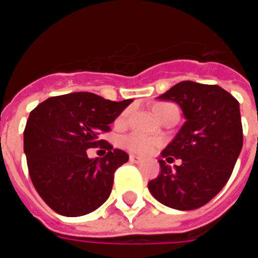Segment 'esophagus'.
<instances>
[{
  "mask_svg": "<svg viewBox=\"0 0 258 258\" xmlns=\"http://www.w3.org/2000/svg\"><path fill=\"white\" fill-rule=\"evenodd\" d=\"M130 162L137 163V164H138V163L142 162V159H141V157H138V156H135V155H130Z\"/></svg>",
  "mask_w": 258,
  "mask_h": 258,
  "instance_id": "1",
  "label": "esophagus"
}]
</instances>
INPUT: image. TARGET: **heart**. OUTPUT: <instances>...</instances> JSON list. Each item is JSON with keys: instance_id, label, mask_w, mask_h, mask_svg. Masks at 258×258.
I'll return each mask as SVG.
<instances>
[{"instance_id": "1", "label": "heart", "mask_w": 258, "mask_h": 258, "mask_svg": "<svg viewBox=\"0 0 258 258\" xmlns=\"http://www.w3.org/2000/svg\"><path fill=\"white\" fill-rule=\"evenodd\" d=\"M171 103H159L156 106L153 107L155 110V114H156L159 110H162L163 107L168 106ZM130 110H124L117 118V123H124L127 117H128ZM121 144H123L124 148H127L128 151L134 152V153H140V155H149L152 152H155L160 146V140L157 138H153V137H148V135L140 134V133H133V134H128L124 137L121 140Z\"/></svg>"}]
</instances>
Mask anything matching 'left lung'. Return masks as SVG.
Returning a JSON list of instances; mask_svg holds the SVG:
<instances>
[{
	"mask_svg": "<svg viewBox=\"0 0 258 258\" xmlns=\"http://www.w3.org/2000/svg\"><path fill=\"white\" fill-rule=\"evenodd\" d=\"M178 103L185 123L162 156L181 159L171 168L164 160L148 188L153 198L177 210L209 203L227 184L243 146L239 102L218 85L181 81L159 96Z\"/></svg>",
	"mask_w": 258,
	"mask_h": 258,
	"instance_id": "1",
	"label": "left lung"
}]
</instances>
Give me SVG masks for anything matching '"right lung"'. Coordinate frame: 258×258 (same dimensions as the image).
Masks as SVG:
<instances>
[{
    "label": "right lung",
    "instance_id": "obj_1",
    "mask_svg": "<svg viewBox=\"0 0 258 258\" xmlns=\"http://www.w3.org/2000/svg\"><path fill=\"white\" fill-rule=\"evenodd\" d=\"M131 102L73 92L48 98L31 110L23 133L27 167L34 188L53 211L80 217L106 202L114 171L128 162V155L103 144L101 135ZM99 145L109 151L106 157L86 156L87 149Z\"/></svg>",
    "mask_w": 258,
    "mask_h": 258
}]
</instances>
